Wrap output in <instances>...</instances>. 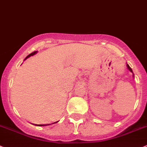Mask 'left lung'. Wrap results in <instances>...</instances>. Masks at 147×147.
Segmentation results:
<instances>
[{
	"instance_id": "8db88e82",
	"label": "left lung",
	"mask_w": 147,
	"mask_h": 147,
	"mask_svg": "<svg viewBox=\"0 0 147 147\" xmlns=\"http://www.w3.org/2000/svg\"><path fill=\"white\" fill-rule=\"evenodd\" d=\"M126 66H127V68H128V69H129V70L131 72H132V73H133V71H132L131 68L130 67H129V65H128V64H127V65H126ZM133 77H134V73H133Z\"/></svg>"
}]
</instances>
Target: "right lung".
<instances>
[{
    "label": "right lung",
    "mask_w": 147,
    "mask_h": 147,
    "mask_svg": "<svg viewBox=\"0 0 147 147\" xmlns=\"http://www.w3.org/2000/svg\"><path fill=\"white\" fill-rule=\"evenodd\" d=\"M36 52H37V51H36V52H32V53H31V54H30V55H28V56H27L25 58V59H26L27 58L30 57H31V56H33V55H34L36 53ZM25 59H24V60H25ZM57 122H58V121H56V122H55V123H57ZM53 123H52V124H53ZM47 125H50V124H42V125H38V124H36V126H47Z\"/></svg>",
    "instance_id": "right-lung-1"
}]
</instances>
